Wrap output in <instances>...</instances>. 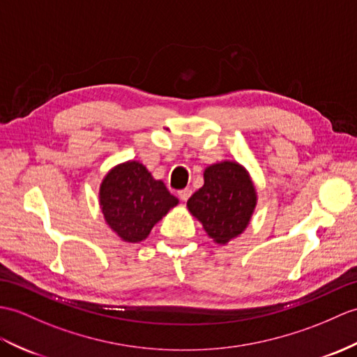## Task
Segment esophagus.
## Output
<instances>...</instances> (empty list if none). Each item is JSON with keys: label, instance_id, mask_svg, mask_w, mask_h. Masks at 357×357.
I'll list each match as a JSON object with an SVG mask.
<instances>
[{"label": "esophagus", "instance_id": "obj_1", "mask_svg": "<svg viewBox=\"0 0 357 357\" xmlns=\"http://www.w3.org/2000/svg\"><path fill=\"white\" fill-rule=\"evenodd\" d=\"M178 196L182 202H187V199L192 196V190L190 188H184V190H179L178 192Z\"/></svg>", "mask_w": 357, "mask_h": 357}]
</instances>
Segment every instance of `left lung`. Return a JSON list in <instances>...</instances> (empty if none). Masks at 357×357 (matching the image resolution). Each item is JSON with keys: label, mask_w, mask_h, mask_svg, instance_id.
Returning a JSON list of instances; mask_svg holds the SVG:
<instances>
[{"label": "left lung", "mask_w": 357, "mask_h": 357, "mask_svg": "<svg viewBox=\"0 0 357 357\" xmlns=\"http://www.w3.org/2000/svg\"><path fill=\"white\" fill-rule=\"evenodd\" d=\"M254 181L242 164L223 160L204 170V185L187 201L214 243L227 245L250 225L257 206Z\"/></svg>", "instance_id": "obj_1"}]
</instances>
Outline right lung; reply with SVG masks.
Returning a JSON list of instances; mask_svg holds the SVG:
<instances>
[{
    "mask_svg": "<svg viewBox=\"0 0 357 357\" xmlns=\"http://www.w3.org/2000/svg\"><path fill=\"white\" fill-rule=\"evenodd\" d=\"M179 204L161 179L139 161L120 162L106 173L98 190V205L106 225L120 240L138 243Z\"/></svg>",
    "mask_w": 357,
    "mask_h": 357,
    "instance_id": "1",
    "label": "right lung"
}]
</instances>
